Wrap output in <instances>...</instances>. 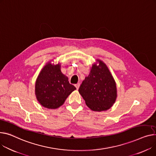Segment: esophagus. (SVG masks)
<instances>
[{
	"label": "esophagus",
	"mask_w": 156,
	"mask_h": 156,
	"mask_svg": "<svg viewBox=\"0 0 156 156\" xmlns=\"http://www.w3.org/2000/svg\"><path fill=\"white\" fill-rule=\"evenodd\" d=\"M75 87H76V90H78V88H79V87H80V83H78V84H76L75 85Z\"/></svg>",
	"instance_id": "1"
}]
</instances>
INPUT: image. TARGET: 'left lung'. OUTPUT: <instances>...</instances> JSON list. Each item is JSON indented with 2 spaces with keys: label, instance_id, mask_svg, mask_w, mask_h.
Instances as JSON below:
<instances>
[{
  "label": "left lung",
  "instance_id": "8db88e82",
  "mask_svg": "<svg viewBox=\"0 0 156 156\" xmlns=\"http://www.w3.org/2000/svg\"><path fill=\"white\" fill-rule=\"evenodd\" d=\"M99 66L93 65L90 75L82 82L78 90L87 105L93 111L109 109L115 101V82L106 65L100 60Z\"/></svg>",
  "mask_w": 156,
  "mask_h": 156
}]
</instances>
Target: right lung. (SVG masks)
Listing matches in <instances>:
<instances>
[{
    "instance_id": "1",
    "label": "right lung",
    "mask_w": 156,
    "mask_h": 156,
    "mask_svg": "<svg viewBox=\"0 0 156 156\" xmlns=\"http://www.w3.org/2000/svg\"><path fill=\"white\" fill-rule=\"evenodd\" d=\"M60 65L47 64L39 75L35 87L36 98L44 107L55 109L63 104L76 88L62 73Z\"/></svg>"
}]
</instances>
